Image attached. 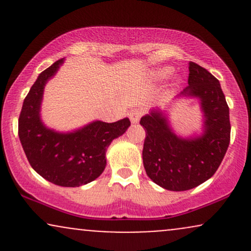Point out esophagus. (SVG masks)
<instances>
[{
    "mask_svg": "<svg viewBox=\"0 0 251 251\" xmlns=\"http://www.w3.org/2000/svg\"><path fill=\"white\" fill-rule=\"evenodd\" d=\"M143 114H144V111L142 108H133L129 111L128 117H129V119H131L132 124H137V123H139L140 118L143 117Z\"/></svg>",
    "mask_w": 251,
    "mask_h": 251,
    "instance_id": "34e87169",
    "label": "esophagus"
}]
</instances>
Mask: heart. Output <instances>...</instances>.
I'll return each instance as SVG.
<instances>
[{
  "label": "heart",
  "instance_id": "obj_1",
  "mask_svg": "<svg viewBox=\"0 0 251 251\" xmlns=\"http://www.w3.org/2000/svg\"><path fill=\"white\" fill-rule=\"evenodd\" d=\"M172 73H174V68H171V67H163V68H160V70L155 71L154 76L157 77V79L162 80V79H166V77L171 75Z\"/></svg>",
  "mask_w": 251,
  "mask_h": 251
}]
</instances>
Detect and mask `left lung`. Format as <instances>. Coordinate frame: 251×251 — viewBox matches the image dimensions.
Wrapping results in <instances>:
<instances>
[{"label": "left lung", "mask_w": 251, "mask_h": 251, "mask_svg": "<svg viewBox=\"0 0 251 251\" xmlns=\"http://www.w3.org/2000/svg\"><path fill=\"white\" fill-rule=\"evenodd\" d=\"M188 82L178 97L200 99L204 113L201 135L178 137L159 109H152L140 119L146 132L143 149L146 175L170 191L194 189L211 178L230 143L229 107L220 81L205 68L189 62Z\"/></svg>", "instance_id": "1"}]
</instances>
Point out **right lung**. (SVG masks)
Returning <instances> with one entry per match:
<instances>
[{
    "mask_svg": "<svg viewBox=\"0 0 251 251\" xmlns=\"http://www.w3.org/2000/svg\"><path fill=\"white\" fill-rule=\"evenodd\" d=\"M62 63L63 59L54 62L31 86L20 113L19 137L37 174L55 185L75 188L102 174L109 144L125 133L131 122L128 118L116 123L97 120L68 133L46 127L40 118L43 89Z\"/></svg>",
    "mask_w": 251,
    "mask_h": 251,
    "instance_id": "1",
    "label": "right lung"
}]
</instances>
